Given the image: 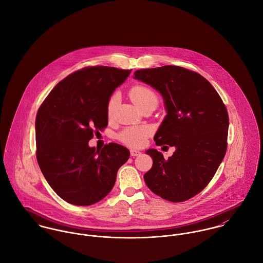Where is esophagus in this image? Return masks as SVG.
Listing matches in <instances>:
<instances>
[{"label": "esophagus", "mask_w": 263, "mask_h": 263, "mask_svg": "<svg viewBox=\"0 0 263 263\" xmlns=\"http://www.w3.org/2000/svg\"><path fill=\"white\" fill-rule=\"evenodd\" d=\"M140 155H141V152H140V151L135 150V149H132V150H130V156L137 157V156H140Z\"/></svg>", "instance_id": "obj_1"}]
</instances>
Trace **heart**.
I'll return each instance as SVG.
<instances>
[{
  "mask_svg": "<svg viewBox=\"0 0 263 263\" xmlns=\"http://www.w3.org/2000/svg\"><path fill=\"white\" fill-rule=\"evenodd\" d=\"M129 97L132 98L133 102L141 109L145 105L154 104L158 105L159 99L157 94L154 90L144 85H136L130 88L129 90ZM119 101L118 93H113L110 96L108 103H107V114L111 116L113 111ZM151 129L147 126H134L127 127L123 129L119 135L118 139L123 144L130 146V147H141L146 142V139L149 137Z\"/></svg>",
  "mask_w": 263,
  "mask_h": 263,
  "instance_id": "obj_1",
  "label": "heart"
}]
</instances>
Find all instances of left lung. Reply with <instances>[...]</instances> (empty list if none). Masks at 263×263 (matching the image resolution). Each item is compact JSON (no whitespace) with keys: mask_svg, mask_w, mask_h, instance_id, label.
<instances>
[{"mask_svg":"<svg viewBox=\"0 0 263 263\" xmlns=\"http://www.w3.org/2000/svg\"><path fill=\"white\" fill-rule=\"evenodd\" d=\"M134 75L158 90L165 102L167 115L154 137L156 145L176 149L168 159L155 149L147 151L153 166L145 182L166 200L185 201L210 183L225 157V104L205 78L178 66L138 70Z\"/></svg>","mask_w":263,"mask_h":263,"instance_id":"1","label":"left lung"}]
</instances>
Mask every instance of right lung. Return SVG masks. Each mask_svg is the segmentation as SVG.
Instances as JSON below:
<instances>
[{"mask_svg": "<svg viewBox=\"0 0 263 263\" xmlns=\"http://www.w3.org/2000/svg\"><path fill=\"white\" fill-rule=\"evenodd\" d=\"M132 70L86 67L62 80L35 119L36 159L53 191L75 205H91L112 189L129 151L115 143L101 150L88 143L108 124L107 103Z\"/></svg>", "mask_w": 263, "mask_h": 263, "instance_id": "obj_1", "label": "right lung"}]
</instances>
